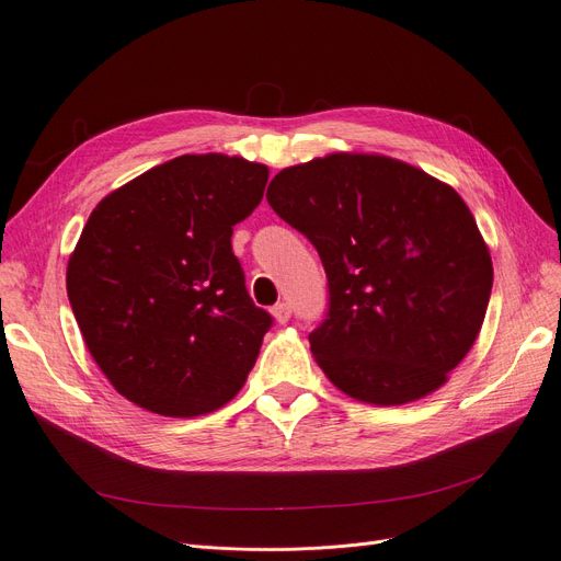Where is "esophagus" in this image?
I'll return each mask as SVG.
<instances>
[{"label": "esophagus", "instance_id": "obj_1", "mask_svg": "<svg viewBox=\"0 0 561 561\" xmlns=\"http://www.w3.org/2000/svg\"><path fill=\"white\" fill-rule=\"evenodd\" d=\"M271 313H274V318H276V322H280V325H283V322H287V320H290V316H293V309H290V304H276V307L274 309H271Z\"/></svg>", "mask_w": 561, "mask_h": 561}]
</instances>
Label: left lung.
<instances>
[{
  "label": "left lung",
  "instance_id": "left-lung-1",
  "mask_svg": "<svg viewBox=\"0 0 561 561\" xmlns=\"http://www.w3.org/2000/svg\"><path fill=\"white\" fill-rule=\"evenodd\" d=\"M268 206L307 236L328 274L309 334L325 377L369 404L433 393L480 334L494 283L463 198L379 154H330L280 171Z\"/></svg>",
  "mask_w": 561,
  "mask_h": 561
}]
</instances>
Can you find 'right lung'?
I'll return each instance as SVG.
<instances>
[{"mask_svg": "<svg viewBox=\"0 0 561 561\" xmlns=\"http://www.w3.org/2000/svg\"><path fill=\"white\" fill-rule=\"evenodd\" d=\"M268 168L184 154L91 213L67 264V297L93 360L147 412L198 416L243 388L271 318L231 250Z\"/></svg>", "mask_w": 561, "mask_h": 561, "instance_id": "obj_1", "label": "right lung"}]
</instances>
